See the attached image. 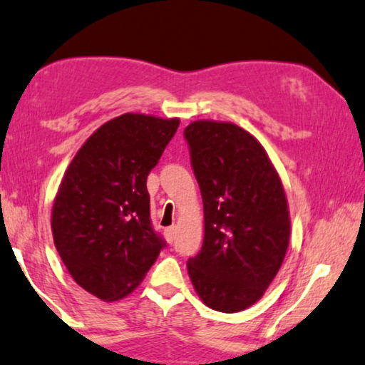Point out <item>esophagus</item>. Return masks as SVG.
Instances as JSON below:
<instances>
[{"label":"esophagus","instance_id":"34e87169","mask_svg":"<svg viewBox=\"0 0 365 365\" xmlns=\"http://www.w3.org/2000/svg\"><path fill=\"white\" fill-rule=\"evenodd\" d=\"M176 237V226H171V227H166L165 229V239L168 244H173V240Z\"/></svg>","mask_w":365,"mask_h":365}]
</instances>
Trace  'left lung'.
I'll return each instance as SVG.
<instances>
[{
	"label": "left lung",
	"instance_id": "8db88e82",
	"mask_svg": "<svg viewBox=\"0 0 365 365\" xmlns=\"http://www.w3.org/2000/svg\"><path fill=\"white\" fill-rule=\"evenodd\" d=\"M203 200V244L187 272L208 308L239 312L264 295L284 263L290 212L259 140L231 121L184 130Z\"/></svg>",
	"mask_w": 365,
	"mask_h": 365
}]
</instances>
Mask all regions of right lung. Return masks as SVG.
<instances>
[{
	"label": "right lung",
	"instance_id": "obj_1",
	"mask_svg": "<svg viewBox=\"0 0 365 365\" xmlns=\"http://www.w3.org/2000/svg\"><path fill=\"white\" fill-rule=\"evenodd\" d=\"M179 118L123 113L80 147L57 189L51 231L70 276L102 302L143 282L165 242L150 225L147 176Z\"/></svg>",
	"mask_w": 365,
	"mask_h": 365
}]
</instances>
